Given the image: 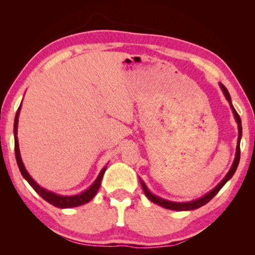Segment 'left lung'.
Here are the masks:
<instances>
[{"instance_id":"left-lung-1","label":"left lung","mask_w":255,"mask_h":255,"mask_svg":"<svg viewBox=\"0 0 255 255\" xmlns=\"http://www.w3.org/2000/svg\"><path fill=\"white\" fill-rule=\"evenodd\" d=\"M221 88H222V90H223L224 94H225L227 101L230 102L231 108H232V110H233V114H234V116H235L236 123H237V125H239V139H237L236 155H235L234 163H233V165H232V167H231L230 172H228L227 175L225 176V178L223 179L222 182L219 183V184L217 185V187H216L214 190H211V191H210L209 193H207L206 196L200 198V199H197V200H195V201H190V202H173V201H169V200H164V199H162V198H158V197H156V196H154L152 192H149V190L147 189V187H146L143 181L140 180L141 187H143V190H144L146 197H147L150 201H153L154 204H157V205L162 206V207H164V208H166V209L178 210V211L197 209V208H199V207L206 205L207 202H209L211 199H213V198H214L216 195H217L219 190H221V189L224 187V184H225V183L227 182V181L232 178L233 174L235 173V171H236V169H237V165H239V162H240V156H241L240 143H241V137H242V123H241V118H240L239 114H237L236 110L234 109V107H233V105H232L231 96H230V93H228L227 89L225 88V85H223V84L221 83Z\"/></svg>"}]
</instances>
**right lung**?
Wrapping results in <instances>:
<instances>
[{
  "label": "right lung",
  "mask_w": 255,
  "mask_h": 255,
  "mask_svg": "<svg viewBox=\"0 0 255 255\" xmlns=\"http://www.w3.org/2000/svg\"><path fill=\"white\" fill-rule=\"evenodd\" d=\"M20 108H21V105L18 108V111H16L15 119H14V152H15L16 163H18L19 170H20L21 174H22L23 178L28 181L29 184L31 185L34 191H36L38 195H39L42 198V199H45L47 202H49L50 205L57 207V208H72V207H77V206L84 205V204H86V202H89L94 196L97 195L98 190H99V188H100L103 173L106 172L107 167H103L102 171L100 172V174H99V176H98V179L96 180V182H94L91 185V187L86 190V191L80 193V195H76V196H59V195H56V193H54V192L47 191V190H45L44 188H41L40 185H38L36 182H34L33 179L29 175V173L27 172V170H25V167L23 165L22 159H21V156H20L18 137H16V131H18V117H19Z\"/></svg>",
  "instance_id": "obj_1"
}]
</instances>
